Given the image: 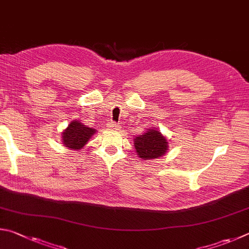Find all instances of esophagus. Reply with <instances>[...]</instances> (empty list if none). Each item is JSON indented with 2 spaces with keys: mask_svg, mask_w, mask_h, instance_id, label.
Here are the masks:
<instances>
[{
  "mask_svg": "<svg viewBox=\"0 0 249 249\" xmlns=\"http://www.w3.org/2000/svg\"><path fill=\"white\" fill-rule=\"evenodd\" d=\"M117 128H119V124L114 123V122H111V123L109 124V129H112V130H116Z\"/></svg>",
  "mask_w": 249,
  "mask_h": 249,
  "instance_id": "34e87169",
  "label": "esophagus"
}]
</instances>
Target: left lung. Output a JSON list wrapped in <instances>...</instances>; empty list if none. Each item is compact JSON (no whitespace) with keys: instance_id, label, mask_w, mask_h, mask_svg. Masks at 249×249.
Returning <instances> with one entry per match:
<instances>
[{"instance_id":"obj_1","label":"left lung","mask_w":249,"mask_h":249,"mask_svg":"<svg viewBox=\"0 0 249 249\" xmlns=\"http://www.w3.org/2000/svg\"><path fill=\"white\" fill-rule=\"evenodd\" d=\"M134 147L137 157L142 160L159 159L169 150V140L160 129L148 128L146 133L134 138Z\"/></svg>"}]
</instances>
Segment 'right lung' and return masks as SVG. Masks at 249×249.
I'll return each instance as SVG.
<instances>
[{
	"label": "right lung",
	"instance_id": "obj_1",
	"mask_svg": "<svg viewBox=\"0 0 249 249\" xmlns=\"http://www.w3.org/2000/svg\"><path fill=\"white\" fill-rule=\"evenodd\" d=\"M96 132L97 129L84 125L78 120H73L61 134L62 143L71 150H80L88 143Z\"/></svg>",
	"mask_w": 249,
	"mask_h": 249
}]
</instances>
